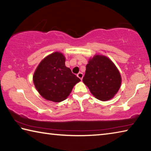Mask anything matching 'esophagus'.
Instances as JSON below:
<instances>
[{"label": "esophagus", "instance_id": "34e87169", "mask_svg": "<svg viewBox=\"0 0 151 151\" xmlns=\"http://www.w3.org/2000/svg\"><path fill=\"white\" fill-rule=\"evenodd\" d=\"M77 76L82 81V79H83V74L82 73H79L78 74H77Z\"/></svg>", "mask_w": 151, "mask_h": 151}]
</instances>
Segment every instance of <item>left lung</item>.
<instances>
[{"label": "left lung", "instance_id": "1", "mask_svg": "<svg viewBox=\"0 0 151 151\" xmlns=\"http://www.w3.org/2000/svg\"><path fill=\"white\" fill-rule=\"evenodd\" d=\"M121 76L113 62L106 56L95 55L86 66L83 83L91 94L102 101L111 100L121 85Z\"/></svg>", "mask_w": 151, "mask_h": 151}]
</instances>
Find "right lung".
Here are the masks:
<instances>
[{"instance_id":"1","label":"right lung","mask_w":151,"mask_h":151,"mask_svg":"<svg viewBox=\"0 0 151 151\" xmlns=\"http://www.w3.org/2000/svg\"><path fill=\"white\" fill-rule=\"evenodd\" d=\"M80 78L65 66V57L60 52L48 55L38 65L33 83L46 100L60 103L67 98Z\"/></svg>"}]
</instances>
